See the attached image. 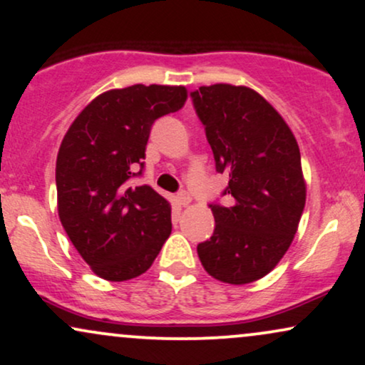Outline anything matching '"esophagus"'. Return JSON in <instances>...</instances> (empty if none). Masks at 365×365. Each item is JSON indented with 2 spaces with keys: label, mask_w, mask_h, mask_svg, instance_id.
<instances>
[{
  "label": "esophagus",
  "mask_w": 365,
  "mask_h": 365,
  "mask_svg": "<svg viewBox=\"0 0 365 365\" xmlns=\"http://www.w3.org/2000/svg\"><path fill=\"white\" fill-rule=\"evenodd\" d=\"M177 202H178V204L182 205V207H187V205L190 204V202H192V197H190V193L185 192V190H183V192H180L178 195H177Z\"/></svg>",
  "instance_id": "obj_1"
}]
</instances>
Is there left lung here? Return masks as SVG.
<instances>
[{"label":"left lung","mask_w":365,"mask_h":365,"mask_svg":"<svg viewBox=\"0 0 365 365\" xmlns=\"http://www.w3.org/2000/svg\"><path fill=\"white\" fill-rule=\"evenodd\" d=\"M215 158L229 175L232 205H210L215 229L197 246L212 278L229 284L261 279L286 255L298 230L307 183L297 138L281 114L246 86H202L192 92Z\"/></svg>","instance_id":"obj_1"}]
</instances>
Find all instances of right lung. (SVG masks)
<instances>
[{"instance_id": "add662e5", "label": "right lung", "mask_w": 365, "mask_h": 365, "mask_svg": "<svg viewBox=\"0 0 365 365\" xmlns=\"http://www.w3.org/2000/svg\"><path fill=\"white\" fill-rule=\"evenodd\" d=\"M183 86L110 89L73 119L57 155L58 217L73 247L99 278L126 281L153 264L172 232V205L143 172L151 124L177 113Z\"/></svg>"}]
</instances>
